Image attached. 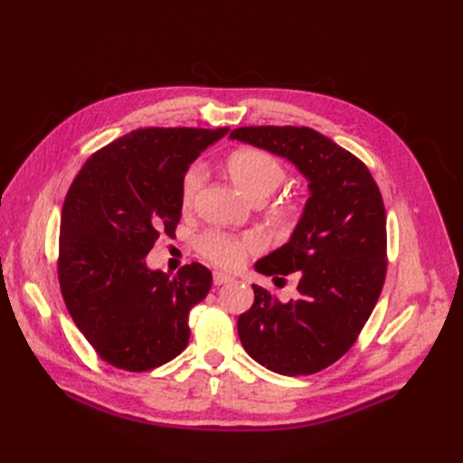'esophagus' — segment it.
<instances>
[{
	"mask_svg": "<svg viewBox=\"0 0 463 463\" xmlns=\"http://www.w3.org/2000/svg\"><path fill=\"white\" fill-rule=\"evenodd\" d=\"M213 280H214V284H216V286H220V284H228V282H232V280H233V277H232V275H228V273H222V271H214V273H213Z\"/></svg>",
	"mask_w": 463,
	"mask_h": 463,
	"instance_id": "obj_1",
	"label": "esophagus"
}]
</instances>
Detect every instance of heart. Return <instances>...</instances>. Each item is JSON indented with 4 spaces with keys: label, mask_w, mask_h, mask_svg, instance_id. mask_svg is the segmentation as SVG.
I'll list each match as a JSON object with an SVG mask.
<instances>
[{
    "label": "heart",
    "mask_w": 463,
    "mask_h": 463,
    "mask_svg": "<svg viewBox=\"0 0 463 463\" xmlns=\"http://www.w3.org/2000/svg\"><path fill=\"white\" fill-rule=\"evenodd\" d=\"M228 171L233 183L252 202H263L286 179L284 165L273 154L261 148H239L228 160ZM207 181V167L202 162H194L186 167L181 181V203L184 209L192 207ZM292 214V207L284 209ZM263 249V241L256 233L232 235L226 232L211 230L197 239V250L211 263L224 269H235L250 254Z\"/></svg>",
    "instance_id": "obj_1"
}]
</instances>
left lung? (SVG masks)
Here are the masks:
<instances>
[{"mask_svg": "<svg viewBox=\"0 0 463 463\" xmlns=\"http://www.w3.org/2000/svg\"><path fill=\"white\" fill-rule=\"evenodd\" d=\"M232 139L290 160L311 197L290 241L256 263L275 279L298 273L299 298L282 303L252 284L254 303L237 320L249 356L280 375H313L356 343L386 279V211L354 154L311 128L245 126Z\"/></svg>", "mask_w": 463, "mask_h": 463, "instance_id": "8db88e82", "label": "left lung"}]
</instances>
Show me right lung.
Masks as SVG:
<instances>
[{
    "mask_svg": "<svg viewBox=\"0 0 463 463\" xmlns=\"http://www.w3.org/2000/svg\"><path fill=\"white\" fill-rule=\"evenodd\" d=\"M230 128H141L84 162L65 195L58 280L65 307L99 358L148 371L177 358L190 339L192 307L213 275L192 261L177 275L145 256L181 220L186 167Z\"/></svg>",
    "mask_w": 463,
    "mask_h": 463,
    "instance_id": "right-lung-1",
    "label": "right lung"
}]
</instances>
